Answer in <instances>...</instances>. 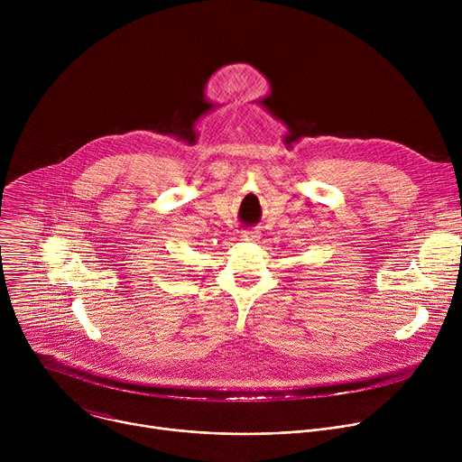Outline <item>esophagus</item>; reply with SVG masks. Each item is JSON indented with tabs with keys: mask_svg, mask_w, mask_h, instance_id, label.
I'll return each mask as SVG.
<instances>
[{
	"mask_svg": "<svg viewBox=\"0 0 462 462\" xmlns=\"http://www.w3.org/2000/svg\"><path fill=\"white\" fill-rule=\"evenodd\" d=\"M257 237H259V232H257V230H252V228H250V230H243V232H241V239H243V241H255Z\"/></svg>",
	"mask_w": 462,
	"mask_h": 462,
	"instance_id": "esophagus-1",
	"label": "esophagus"
}]
</instances>
